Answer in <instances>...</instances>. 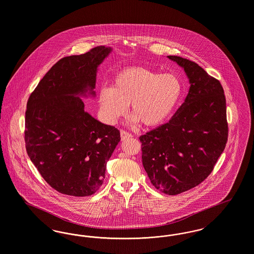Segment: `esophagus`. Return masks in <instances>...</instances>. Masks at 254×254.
Segmentation results:
<instances>
[{"label":"esophagus","instance_id":"esophagus-1","mask_svg":"<svg viewBox=\"0 0 254 254\" xmlns=\"http://www.w3.org/2000/svg\"><path fill=\"white\" fill-rule=\"evenodd\" d=\"M121 133V139L124 141V140H127V139H128V138H131L132 137V135L130 134V133L127 132V131H125V130H121L120 131Z\"/></svg>","mask_w":254,"mask_h":254}]
</instances>
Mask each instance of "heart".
Segmentation results:
<instances>
[{
    "instance_id": "heart-1",
    "label": "heart",
    "mask_w": 254,
    "mask_h": 254,
    "mask_svg": "<svg viewBox=\"0 0 254 254\" xmlns=\"http://www.w3.org/2000/svg\"><path fill=\"white\" fill-rule=\"evenodd\" d=\"M181 94V81L176 75L130 66L113 77L111 86L100 87L98 104L102 117L111 124L126 114L130 104L132 124L155 127L169 118Z\"/></svg>"
}]
</instances>
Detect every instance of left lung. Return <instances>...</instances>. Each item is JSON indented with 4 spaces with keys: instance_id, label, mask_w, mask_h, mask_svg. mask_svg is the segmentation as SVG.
Returning a JSON list of instances; mask_svg holds the SVG:
<instances>
[{
    "instance_id": "8db88e82",
    "label": "left lung",
    "mask_w": 254,
    "mask_h": 254,
    "mask_svg": "<svg viewBox=\"0 0 254 254\" xmlns=\"http://www.w3.org/2000/svg\"><path fill=\"white\" fill-rule=\"evenodd\" d=\"M187 74L189 93L167 124L140 136L142 160L160 191H187L211 173L228 141L227 108L220 82L196 63L168 56Z\"/></svg>"
}]
</instances>
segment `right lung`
I'll list each match as a JSON object with an SVG mask.
<instances>
[{
	"instance_id": "obj_1",
	"label": "right lung",
	"mask_w": 254,
	"mask_h": 254,
	"mask_svg": "<svg viewBox=\"0 0 254 254\" xmlns=\"http://www.w3.org/2000/svg\"><path fill=\"white\" fill-rule=\"evenodd\" d=\"M112 51L97 47L58 61L27 101L24 140L42 177L61 193L85 197L103 185L107 163L121 137L85 111L95 97L98 67Z\"/></svg>"
}]
</instances>
